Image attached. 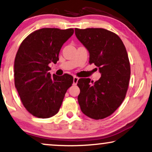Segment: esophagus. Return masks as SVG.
<instances>
[{"label": "esophagus", "instance_id": "34e87169", "mask_svg": "<svg viewBox=\"0 0 152 152\" xmlns=\"http://www.w3.org/2000/svg\"><path fill=\"white\" fill-rule=\"evenodd\" d=\"M78 80H79V78L75 76L74 77H73V84L74 85H76L77 83Z\"/></svg>", "mask_w": 152, "mask_h": 152}]
</instances>
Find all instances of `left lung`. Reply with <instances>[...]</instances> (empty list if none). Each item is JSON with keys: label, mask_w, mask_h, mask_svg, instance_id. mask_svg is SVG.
<instances>
[{"label": "left lung", "mask_w": 152, "mask_h": 152, "mask_svg": "<svg viewBox=\"0 0 152 152\" xmlns=\"http://www.w3.org/2000/svg\"><path fill=\"white\" fill-rule=\"evenodd\" d=\"M75 32L88 50L89 63H94L102 75L93 84L89 78L78 80L79 104L85 115L102 119L111 115L126 95L130 78L127 50L119 37L105 28H76Z\"/></svg>", "instance_id": "left-lung-1"}]
</instances>
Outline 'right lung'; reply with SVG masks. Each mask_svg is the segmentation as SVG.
Returning <instances> with one entry per match:
<instances>
[{"label":"right lung","mask_w":152,"mask_h":152,"mask_svg":"<svg viewBox=\"0 0 152 152\" xmlns=\"http://www.w3.org/2000/svg\"><path fill=\"white\" fill-rule=\"evenodd\" d=\"M73 33V28H40L20 45L14 61L15 86L24 107L34 116L47 118L58 113L72 84L69 74L50 75L49 64L59 60L61 47Z\"/></svg>","instance_id":"1"}]
</instances>
